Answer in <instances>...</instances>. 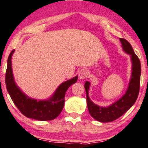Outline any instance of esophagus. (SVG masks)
Here are the masks:
<instances>
[{"instance_id":"1","label":"esophagus","mask_w":148,"mask_h":148,"mask_svg":"<svg viewBox=\"0 0 148 148\" xmlns=\"http://www.w3.org/2000/svg\"><path fill=\"white\" fill-rule=\"evenodd\" d=\"M88 71L86 69H83L79 71V73H78V76H79V79H84L85 78L88 76Z\"/></svg>"}]
</instances>
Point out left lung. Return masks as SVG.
<instances>
[{"label":"left lung","instance_id":"obj_1","mask_svg":"<svg viewBox=\"0 0 148 148\" xmlns=\"http://www.w3.org/2000/svg\"><path fill=\"white\" fill-rule=\"evenodd\" d=\"M120 41L125 53L131 57L132 62L131 78L125 93L119 100L108 107H100L93 103L88 96V90L91 83L88 81H86L84 84L86 93V102L89 114L93 119L102 123L112 122L123 116L135 103L139 93L141 73L140 60L134 52L131 44L127 40L120 38Z\"/></svg>","mask_w":148,"mask_h":148}]
</instances>
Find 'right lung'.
Wrapping results in <instances>:
<instances>
[{
  "mask_svg": "<svg viewBox=\"0 0 148 148\" xmlns=\"http://www.w3.org/2000/svg\"><path fill=\"white\" fill-rule=\"evenodd\" d=\"M14 50L9 55L5 75L7 90L12 101L21 112L29 119L40 121H51L60 114L64 105L66 92L77 80V76L62 83L50 98L46 100H36L27 96L17 86L14 78L12 68V57Z\"/></svg>",
  "mask_w": 148,
  "mask_h": 148,
  "instance_id": "right-lung-1",
  "label": "right lung"
}]
</instances>
